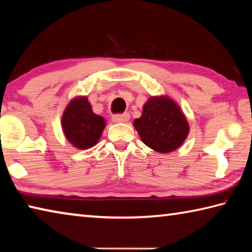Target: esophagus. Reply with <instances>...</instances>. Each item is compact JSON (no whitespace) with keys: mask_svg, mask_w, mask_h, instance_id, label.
Masks as SVG:
<instances>
[{"mask_svg":"<svg viewBox=\"0 0 252 252\" xmlns=\"http://www.w3.org/2000/svg\"><path fill=\"white\" fill-rule=\"evenodd\" d=\"M130 119L129 113H123V114H117V116L112 117V121L116 123H125L127 122Z\"/></svg>","mask_w":252,"mask_h":252,"instance_id":"1","label":"esophagus"}]
</instances>
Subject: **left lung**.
<instances>
[{
	"label": "left lung",
	"instance_id": "8db88e82",
	"mask_svg": "<svg viewBox=\"0 0 252 252\" xmlns=\"http://www.w3.org/2000/svg\"><path fill=\"white\" fill-rule=\"evenodd\" d=\"M133 126L142 142L160 153L180 148L190 130L180 105L168 95L149 97L141 117L135 119Z\"/></svg>",
	"mask_w": 252,
	"mask_h": 252
}]
</instances>
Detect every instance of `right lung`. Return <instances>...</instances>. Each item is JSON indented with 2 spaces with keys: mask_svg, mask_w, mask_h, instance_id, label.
<instances>
[{
  "mask_svg": "<svg viewBox=\"0 0 252 252\" xmlns=\"http://www.w3.org/2000/svg\"><path fill=\"white\" fill-rule=\"evenodd\" d=\"M62 130L72 146L80 150L94 147L101 138L106 121L93 112L88 97L79 95L72 99L61 119Z\"/></svg>",
  "mask_w": 252,
  "mask_h": 252,
  "instance_id": "right-lung-1",
  "label": "right lung"
}]
</instances>
